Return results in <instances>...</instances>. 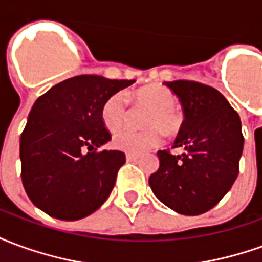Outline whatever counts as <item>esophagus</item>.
I'll return each instance as SVG.
<instances>
[{
  "label": "esophagus",
  "instance_id": "obj_1",
  "mask_svg": "<svg viewBox=\"0 0 262 262\" xmlns=\"http://www.w3.org/2000/svg\"><path fill=\"white\" fill-rule=\"evenodd\" d=\"M137 159H139V156H136V154H126V160H127V161H136Z\"/></svg>",
  "mask_w": 262,
  "mask_h": 262
}]
</instances>
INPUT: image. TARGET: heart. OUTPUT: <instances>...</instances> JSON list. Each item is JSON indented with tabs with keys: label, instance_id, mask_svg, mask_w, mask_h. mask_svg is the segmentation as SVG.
Returning a JSON list of instances; mask_svg holds the SVG:
<instances>
[{
	"label": "heart",
	"instance_id": "heart-1",
	"mask_svg": "<svg viewBox=\"0 0 262 262\" xmlns=\"http://www.w3.org/2000/svg\"><path fill=\"white\" fill-rule=\"evenodd\" d=\"M137 105L148 108L144 116V130H122L114 136V146L125 153L142 154L163 143V132L174 136L181 130L184 116L177 109V97L167 86L151 84L133 92ZM103 125L111 132L119 130L127 119V101L122 92H116L103 102L101 108Z\"/></svg>",
	"mask_w": 262,
	"mask_h": 262
}]
</instances>
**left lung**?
<instances>
[{
  "label": "left lung",
  "mask_w": 262,
  "mask_h": 262,
  "mask_svg": "<svg viewBox=\"0 0 262 262\" xmlns=\"http://www.w3.org/2000/svg\"><path fill=\"white\" fill-rule=\"evenodd\" d=\"M176 94L184 123L172 148L160 150L159 170L148 178L150 188L165 206L196 216L214 208L238 176L244 137L242 120L222 94L202 82H165Z\"/></svg>",
  "instance_id": "1"
}]
</instances>
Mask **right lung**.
I'll return each instance as SVG.
<instances>
[{"label":"right lung","instance_id":"add662e5","mask_svg":"<svg viewBox=\"0 0 262 262\" xmlns=\"http://www.w3.org/2000/svg\"><path fill=\"white\" fill-rule=\"evenodd\" d=\"M135 80L75 75L37 98L20 135V177L32 203L60 220H78L106 199L126 156L98 148L111 140L101 108Z\"/></svg>","mask_w":262,"mask_h":262}]
</instances>
